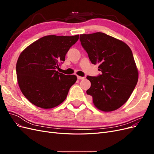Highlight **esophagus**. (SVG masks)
<instances>
[{"label":"esophagus","mask_w":154,"mask_h":154,"mask_svg":"<svg viewBox=\"0 0 154 154\" xmlns=\"http://www.w3.org/2000/svg\"><path fill=\"white\" fill-rule=\"evenodd\" d=\"M78 80H83V79H85V77H83V76H77Z\"/></svg>","instance_id":"34e87169"}]
</instances>
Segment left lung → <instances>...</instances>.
Listing matches in <instances>:
<instances>
[{
  "instance_id": "obj_1",
  "label": "left lung",
  "mask_w": 154,
  "mask_h": 154,
  "mask_svg": "<svg viewBox=\"0 0 154 154\" xmlns=\"http://www.w3.org/2000/svg\"><path fill=\"white\" fill-rule=\"evenodd\" d=\"M83 48L101 74L87 76L91 83L87 94L97 109L111 112L127 101L138 81V70L129 46L103 32L80 35Z\"/></svg>"
}]
</instances>
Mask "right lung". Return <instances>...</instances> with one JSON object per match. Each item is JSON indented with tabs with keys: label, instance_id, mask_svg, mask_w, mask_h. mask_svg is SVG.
I'll list each match as a JSON object with an SVG mask.
<instances>
[{
	"label": "right lung",
	"instance_id": "add662e5",
	"mask_svg": "<svg viewBox=\"0 0 154 154\" xmlns=\"http://www.w3.org/2000/svg\"><path fill=\"white\" fill-rule=\"evenodd\" d=\"M78 39L79 35H48L22 51L16 66L17 81L22 94L31 103L49 109L66 99L77 77L65 75L56 69L65 61L67 51Z\"/></svg>",
	"mask_w": 154,
	"mask_h": 154
}]
</instances>
